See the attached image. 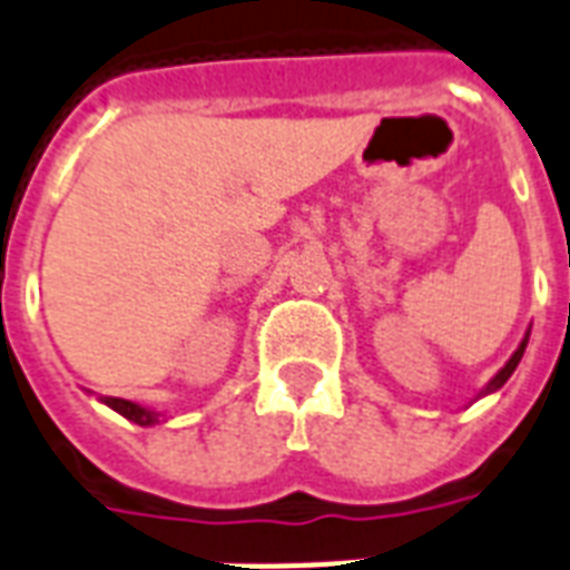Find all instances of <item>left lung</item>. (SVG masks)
<instances>
[{
    "instance_id": "left-lung-1",
    "label": "left lung",
    "mask_w": 570,
    "mask_h": 570,
    "mask_svg": "<svg viewBox=\"0 0 570 570\" xmlns=\"http://www.w3.org/2000/svg\"><path fill=\"white\" fill-rule=\"evenodd\" d=\"M529 333H532V327H529V331H525L523 342H520V345H517V351H513L511 357H508V363H504L502 370L495 372L493 379H490V382H487V387H483V391L478 393V396H474V400H483V396H490V393H495V391H499V387H502V384L508 382V379H511V375H513V370H517V363L523 361V354H525V345H529ZM474 400H472V402H474Z\"/></svg>"
}]
</instances>
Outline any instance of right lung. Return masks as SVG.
I'll return each instance as SVG.
<instances>
[{"label": "right lung", "mask_w": 570, "mask_h": 570, "mask_svg": "<svg viewBox=\"0 0 570 570\" xmlns=\"http://www.w3.org/2000/svg\"><path fill=\"white\" fill-rule=\"evenodd\" d=\"M98 402H105L107 409H114L117 414H122L126 421L138 423V426H156V423L165 421V414L156 412V409H147L140 402L119 400V396H98Z\"/></svg>", "instance_id": "obj_1"}]
</instances>
